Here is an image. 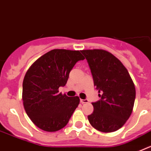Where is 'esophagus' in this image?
I'll list each match as a JSON object with an SVG mask.
<instances>
[{
  "instance_id": "34e87169",
  "label": "esophagus",
  "mask_w": 151,
  "mask_h": 151,
  "mask_svg": "<svg viewBox=\"0 0 151 151\" xmlns=\"http://www.w3.org/2000/svg\"><path fill=\"white\" fill-rule=\"evenodd\" d=\"M80 102H81V104H85V103L88 102V100H87V99H85V100L81 99V100H80Z\"/></svg>"
}]
</instances>
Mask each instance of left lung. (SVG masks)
<instances>
[{
	"instance_id": "1",
	"label": "left lung",
	"mask_w": 151,
	"mask_h": 151,
	"mask_svg": "<svg viewBox=\"0 0 151 151\" xmlns=\"http://www.w3.org/2000/svg\"><path fill=\"white\" fill-rule=\"evenodd\" d=\"M88 63L101 100L92 103L89 122L102 132L122 127L132 113L135 87L129 72L114 55L101 49L81 50Z\"/></svg>"
}]
</instances>
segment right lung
<instances>
[{"label": "right lung", "mask_w": 151, "mask_h": 151, "mask_svg": "<svg viewBox=\"0 0 151 151\" xmlns=\"http://www.w3.org/2000/svg\"><path fill=\"white\" fill-rule=\"evenodd\" d=\"M85 57L79 50L54 49L39 57L26 72L22 83L24 109L33 123L45 132L66 125L79 104L78 96L59 93L75 64Z\"/></svg>", "instance_id": "add662e5"}]
</instances>
